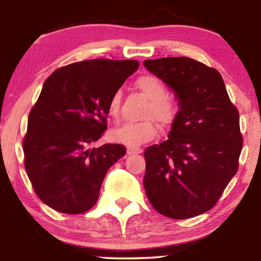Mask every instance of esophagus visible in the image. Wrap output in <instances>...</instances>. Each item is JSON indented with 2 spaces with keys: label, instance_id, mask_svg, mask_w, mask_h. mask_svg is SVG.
Returning a JSON list of instances; mask_svg holds the SVG:
<instances>
[{
  "label": "esophagus",
  "instance_id": "34e87169",
  "mask_svg": "<svg viewBox=\"0 0 261 261\" xmlns=\"http://www.w3.org/2000/svg\"><path fill=\"white\" fill-rule=\"evenodd\" d=\"M142 152L140 147H127V154H139Z\"/></svg>",
  "mask_w": 261,
  "mask_h": 261
}]
</instances>
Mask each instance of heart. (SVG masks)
<instances>
[{"mask_svg": "<svg viewBox=\"0 0 261 261\" xmlns=\"http://www.w3.org/2000/svg\"><path fill=\"white\" fill-rule=\"evenodd\" d=\"M136 86L151 99V104L145 113V118L155 119L163 127H169L178 115V106L168 97V91L164 83L154 76H141ZM121 91L116 89L108 101V114L118 120L120 115ZM157 136V126L152 120L142 122H127L122 126L114 128L110 133L112 140L128 146H139L148 142Z\"/></svg>", "mask_w": 261, "mask_h": 261, "instance_id": "b5f03b06", "label": "heart"}]
</instances>
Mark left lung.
I'll return each instance as SVG.
<instances>
[{"label": "left lung", "mask_w": 261, "mask_h": 261, "mask_svg": "<svg viewBox=\"0 0 261 261\" xmlns=\"http://www.w3.org/2000/svg\"><path fill=\"white\" fill-rule=\"evenodd\" d=\"M143 65L174 89L180 106L169 140L145 151L146 195L163 216L195 217L216 205L238 170V109L216 68L185 56Z\"/></svg>", "instance_id": "1"}]
</instances>
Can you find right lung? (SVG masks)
I'll list each match as a JSON object with an SVG mask.
<instances>
[{"mask_svg": "<svg viewBox=\"0 0 261 261\" xmlns=\"http://www.w3.org/2000/svg\"><path fill=\"white\" fill-rule=\"evenodd\" d=\"M136 60L94 59L60 67L45 81L28 116L24 167L39 199L68 215L97 202L108 169L126 153L124 145L88 149L107 130L108 101Z\"/></svg>", "mask_w": 261, "mask_h": 261, "instance_id": "1", "label": "right lung"}]
</instances>
